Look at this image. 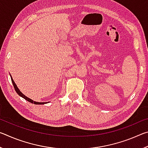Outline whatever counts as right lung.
<instances>
[{"label":"right lung","mask_w":148,"mask_h":148,"mask_svg":"<svg viewBox=\"0 0 148 148\" xmlns=\"http://www.w3.org/2000/svg\"><path fill=\"white\" fill-rule=\"evenodd\" d=\"M11 79H12V84H13V86H14V89H15V90H16V91L17 93L18 94V95H19V96H21V97H23V99L27 100V101H29V102H31V103L34 104H46V103H47V102H36V101H32V99L28 98V97H26L25 95H24L23 93H22V92H21V91H19V89H18V87H17L16 84H15V82H14V81L13 80V79H12V77H11Z\"/></svg>","instance_id":"obj_1"}]
</instances>
